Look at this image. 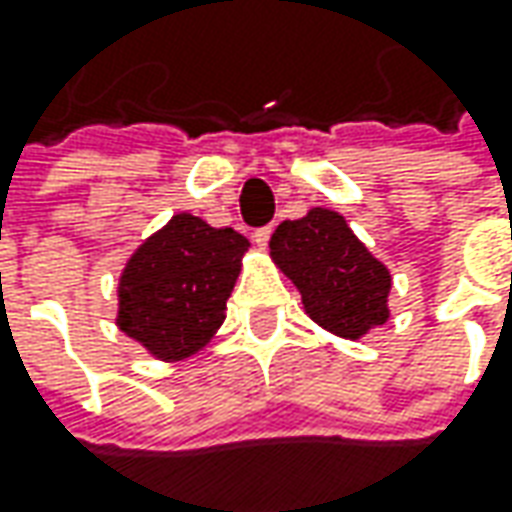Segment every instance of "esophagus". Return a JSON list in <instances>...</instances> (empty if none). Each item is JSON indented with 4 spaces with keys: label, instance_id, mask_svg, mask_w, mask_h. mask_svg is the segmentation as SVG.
Listing matches in <instances>:
<instances>
[{
    "label": "esophagus",
    "instance_id": "34e87169",
    "mask_svg": "<svg viewBox=\"0 0 512 512\" xmlns=\"http://www.w3.org/2000/svg\"><path fill=\"white\" fill-rule=\"evenodd\" d=\"M269 238H272V226H263V229H255V243L263 249L266 243H269Z\"/></svg>",
    "mask_w": 512,
    "mask_h": 512
}]
</instances>
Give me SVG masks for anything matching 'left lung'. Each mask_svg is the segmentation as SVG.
<instances>
[{
	"label": "left lung",
	"instance_id": "left-lung-1",
	"mask_svg": "<svg viewBox=\"0 0 512 512\" xmlns=\"http://www.w3.org/2000/svg\"><path fill=\"white\" fill-rule=\"evenodd\" d=\"M269 249L300 291L306 314L334 337L360 340L391 317V272L340 212L314 206L300 221H283Z\"/></svg>",
	"mask_w": 512,
	"mask_h": 512
}]
</instances>
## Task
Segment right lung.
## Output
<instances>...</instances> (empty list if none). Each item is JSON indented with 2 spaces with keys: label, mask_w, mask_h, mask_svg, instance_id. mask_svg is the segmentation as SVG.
Segmentation results:
<instances>
[{
  "label": "right lung",
  "mask_w": 512,
  "mask_h": 512,
  "mask_svg": "<svg viewBox=\"0 0 512 512\" xmlns=\"http://www.w3.org/2000/svg\"><path fill=\"white\" fill-rule=\"evenodd\" d=\"M249 240L178 212L135 249L118 277L115 326L155 360L198 354L226 320Z\"/></svg>",
  "instance_id": "right-lung-1"
}]
</instances>
